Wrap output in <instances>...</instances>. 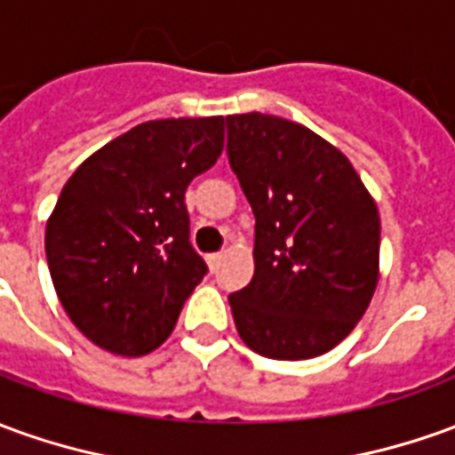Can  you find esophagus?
I'll list each match as a JSON object with an SVG mask.
<instances>
[{"instance_id":"esophagus-1","label":"esophagus","mask_w":455,"mask_h":455,"mask_svg":"<svg viewBox=\"0 0 455 455\" xmlns=\"http://www.w3.org/2000/svg\"><path fill=\"white\" fill-rule=\"evenodd\" d=\"M222 258H225V255H222V252H212V255H208V265H210V269H218V267H220Z\"/></svg>"}]
</instances>
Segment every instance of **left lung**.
<instances>
[{
	"mask_svg": "<svg viewBox=\"0 0 455 455\" xmlns=\"http://www.w3.org/2000/svg\"><path fill=\"white\" fill-rule=\"evenodd\" d=\"M228 156L255 212V275L230 294L240 339L287 362L334 349L377 290L374 197L339 148L280 116H228Z\"/></svg>",
	"mask_w": 455,
	"mask_h": 455,
	"instance_id": "obj_1",
	"label": "left lung"
}]
</instances>
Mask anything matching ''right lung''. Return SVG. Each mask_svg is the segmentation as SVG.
<instances>
[{
    "label": "right lung",
    "instance_id": "1",
    "mask_svg": "<svg viewBox=\"0 0 455 455\" xmlns=\"http://www.w3.org/2000/svg\"><path fill=\"white\" fill-rule=\"evenodd\" d=\"M222 143V116L146 121L66 180L46 220V262L66 315L96 347L143 356L171 337L208 272L188 240L186 190Z\"/></svg>",
    "mask_w": 455,
    "mask_h": 455
}]
</instances>
